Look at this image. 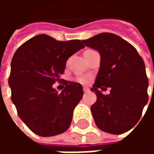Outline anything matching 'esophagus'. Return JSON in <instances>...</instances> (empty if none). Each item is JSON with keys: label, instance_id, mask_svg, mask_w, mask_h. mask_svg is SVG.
Listing matches in <instances>:
<instances>
[{"label": "esophagus", "instance_id": "obj_1", "mask_svg": "<svg viewBox=\"0 0 154 154\" xmlns=\"http://www.w3.org/2000/svg\"><path fill=\"white\" fill-rule=\"evenodd\" d=\"M90 91V89L88 87H83V91L84 92H88Z\"/></svg>", "mask_w": 154, "mask_h": 154}]
</instances>
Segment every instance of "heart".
Wrapping results in <instances>:
<instances>
[{"mask_svg":"<svg viewBox=\"0 0 154 154\" xmlns=\"http://www.w3.org/2000/svg\"><path fill=\"white\" fill-rule=\"evenodd\" d=\"M77 81L78 82H80L82 84H87L90 81V77L88 76H82V77H79L77 78Z\"/></svg>","mask_w":154,"mask_h":154,"instance_id":"heart-1","label":"heart"}]
</instances>
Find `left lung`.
Listing matches in <instances>:
<instances>
[{
  "label": "left lung",
  "mask_w": 154,
  "mask_h": 154,
  "mask_svg": "<svg viewBox=\"0 0 154 154\" xmlns=\"http://www.w3.org/2000/svg\"><path fill=\"white\" fill-rule=\"evenodd\" d=\"M82 42L100 55V69L91 89L97 97L91 107L96 125L112 134L129 131L138 123L149 100V80L143 58L134 46L111 33H101ZM107 87H111L110 94L104 95L101 91Z\"/></svg>",
  "instance_id": "1"
}]
</instances>
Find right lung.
Segmentation results:
<instances>
[{"instance_id": "1", "label": "right lung", "mask_w": 154, "mask_h": 154, "mask_svg": "<svg viewBox=\"0 0 154 154\" xmlns=\"http://www.w3.org/2000/svg\"><path fill=\"white\" fill-rule=\"evenodd\" d=\"M83 48L77 39L57 41L38 35L15 51L9 77L11 100L32 132L50 137L69 128L74 108L83 96L82 87L65 81L59 93L53 85L60 81L67 59Z\"/></svg>"}]
</instances>
